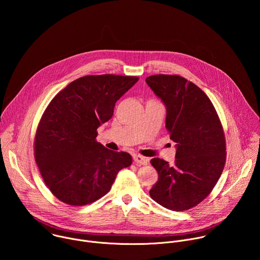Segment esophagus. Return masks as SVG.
<instances>
[{
  "label": "esophagus",
  "mask_w": 260,
  "mask_h": 260,
  "mask_svg": "<svg viewBox=\"0 0 260 260\" xmlns=\"http://www.w3.org/2000/svg\"><path fill=\"white\" fill-rule=\"evenodd\" d=\"M134 158V161L137 166H146L148 164V158L147 157H144L142 155H139V154H135L133 156Z\"/></svg>",
  "instance_id": "esophagus-1"
}]
</instances>
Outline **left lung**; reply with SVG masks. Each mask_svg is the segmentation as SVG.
<instances>
[{
    "mask_svg": "<svg viewBox=\"0 0 260 260\" xmlns=\"http://www.w3.org/2000/svg\"><path fill=\"white\" fill-rule=\"evenodd\" d=\"M146 83L167 108L166 127L177 147L173 166L151 159L158 181L149 194L169 210L186 211L210 194L224 169L223 127L212 102L194 83L164 74L147 77Z\"/></svg>",
    "mask_w": 260,
    "mask_h": 260,
    "instance_id": "8db88e82",
    "label": "left lung"
}]
</instances>
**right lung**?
<instances>
[{
	"mask_svg": "<svg viewBox=\"0 0 260 260\" xmlns=\"http://www.w3.org/2000/svg\"><path fill=\"white\" fill-rule=\"evenodd\" d=\"M135 76L89 75L60 90L44 111L35 137V159L46 186L71 206L91 204L109 192L131 154L96 141L98 127L113 116Z\"/></svg>",
	"mask_w": 260,
	"mask_h": 260,
	"instance_id": "1",
	"label": "right lung"
}]
</instances>
